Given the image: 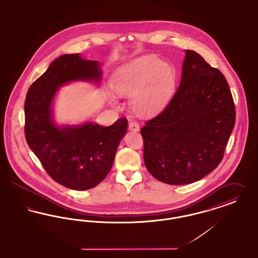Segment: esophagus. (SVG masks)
Returning a JSON list of instances; mask_svg holds the SVG:
<instances>
[{
    "mask_svg": "<svg viewBox=\"0 0 258 258\" xmlns=\"http://www.w3.org/2000/svg\"><path fill=\"white\" fill-rule=\"evenodd\" d=\"M139 128H140L139 123L137 122V121H131V122L128 123V130H130L131 132H135V133H137V132L139 131Z\"/></svg>",
    "mask_w": 258,
    "mask_h": 258,
    "instance_id": "1",
    "label": "esophagus"
}]
</instances>
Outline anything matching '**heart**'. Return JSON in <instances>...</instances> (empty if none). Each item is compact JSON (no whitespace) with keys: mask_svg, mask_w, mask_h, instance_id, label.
Here are the masks:
<instances>
[{"mask_svg":"<svg viewBox=\"0 0 258 258\" xmlns=\"http://www.w3.org/2000/svg\"><path fill=\"white\" fill-rule=\"evenodd\" d=\"M175 86V73L167 63L154 56H142L119 67L112 77L115 93L130 98V105L139 116H150L170 98ZM115 103V100H111Z\"/></svg>","mask_w":258,"mask_h":258,"instance_id":"1","label":"heart"}]
</instances>
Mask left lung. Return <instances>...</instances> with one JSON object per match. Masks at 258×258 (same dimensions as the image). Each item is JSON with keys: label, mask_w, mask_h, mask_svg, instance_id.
Here are the masks:
<instances>
[{"label": "left lung", "mask_w": 258, "mask_h": 258, "mask_svg": "<svg viewBox=\"0 0 258 258\" xmlns=\"http://www.w3.org/2000/svg\"><path fill=\"white\" fill-rule=\"evenodd\" d=\"M235 119L225 77L196 51L185 49L178 90L140 131L148 171L171 185L202 179L221 162Z\"/></svg>", "instance_id": "1"}]
</instances>
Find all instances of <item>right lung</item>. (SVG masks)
<instances>
[{
    "mask_svg": "<svg viewBox=\"0 0 258 258\" xmlns=\"http://www.w3.org/2000/svg\"><path fill=\"white\" fill-rule=\"evenodd\" d=\"M100 62L79 53L63 54L31 85L25 100V137L54 181L84 191L102 181L113 166L115 155L127 130L121 118L110 126L94 121L58 124L53 116L54 98L61 87L74 82L99 86Z\"/></svg>",
    "mask_w": 258,
    "mask_h": 258,
    "instance_id": "obj_1",
    "label": "right lung"
}]
</instances>
